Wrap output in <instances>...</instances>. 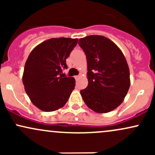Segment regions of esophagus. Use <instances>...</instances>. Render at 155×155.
<instances>
[{
	"mask_svg": "<svg viewBox=\"0 0 155 155\" xmlns=\"http://www.w3.org/2000/svg\"><path fill=\"white\" fill-rule=\"evenodd\" d=\"M79 77H80V76H79H79H75V79H76V80H77L78 79H79Z\"/></svg>",
	"mask_w": 155,
	"mask_h": 155,
	"instance_id": "34e87169",
	"label": "esophagus"
}]
</instances>
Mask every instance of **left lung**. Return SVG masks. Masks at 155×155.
Segmentation results:
<instances>
[{"instance_id": "8db88e82", "label": "left lung", "mask_w": 155, "mask_h": 155, "mask_svg": "<svg viewBox=\"0 0 155 155\" xmlns=\"http://www.w3.org/2000/svg\"><path fill=\"white\" fill-rule=\"evenodd\" d=\"M87 61L88 85L80 91L90 109L108 113L123 102L130 85L127 60L120 49L103 35L80 38Z\"/></svg>"}]
</instances>
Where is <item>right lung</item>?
I'll list each match as a JSON object with an SVG mask.
<instances>
[{
	"mask_svg": "<svg viewBox=\"0 0 155 155\" xmlns=\"http://www.w3.org/2000/svg\"><path fill=\"white\" fill-rule=\"evenodd\" d=\"M78 38H52L32 50L25 65L22 82L31 102L43 111H54L66 104L75 87L74 77L63 76L66 59Z\"/></svg>",
	"mask_w": 155,
	"mask_h": 155,
	"instance_id": "1",
	"label": "right lung"
}]
</instances>
